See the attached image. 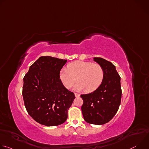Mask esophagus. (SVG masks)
Returning a JSON list of instances; mask_svg holds the SVG:
<instances>
[{
	"label": "esophagus",
	"instance_id": "34e87169",
	"mask_svg": "<svg viewBox=\"0 0 149 149\" xmlns=\"http://www.w3.org/2000/svg\"><path fill=\"white\" fill-rule=\"evenodd\" d=\"M75 96L76 97H79L80 96V95L79 94H78V93H75Z\"/></svg>",
	"mask_w": 149,
	"mask_h": 149
}]
</instances>
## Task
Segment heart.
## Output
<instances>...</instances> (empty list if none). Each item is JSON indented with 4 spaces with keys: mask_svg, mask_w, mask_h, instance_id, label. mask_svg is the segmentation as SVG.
<instances>
[{
    "mask_svg": "<svg viewBox=\"0 0 149 149\" xmlns=\"http://www.w3.org/2000/svg\"><path fill=\"white\" fill-rule=\"evenodd\" d=\"M61 82L67 89L74 86L77 91L86 90L87 93L95 91L100 87L104 78V71L97 63L91 62L78 61L68 65L67 68H62L59 73Z\"/></svg>",
    "mask_w": 149,
    "mask_h": 149,
    "instance_id": "1",
    "label": "heart"
}]
</instances>
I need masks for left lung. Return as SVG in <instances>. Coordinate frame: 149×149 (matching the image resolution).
Segmentation results:
<instances>
[{
  "instance_id": "1",
  "label": "left lung",
  "mask_w": 149,
  "mask_h": 149,
  "mask_svg": "<svg viewBox=\"0 0 149 149\" xmlns=\"http://www.w3.org/2000/svg\"><path fill=\"white\" fill-rule=\"evenodd\" d=\"M94 61L104 71V78L98 88L88 94H82L81 110L86 122L102 125L109 122L117 113L121 99L120 77L113 63L102 58Z\"/></svg>"
}]
</instances>
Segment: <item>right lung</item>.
I'll list each match as a JSON object with an SVG mask.
<instances>
[{
	"label": "right lung",
	"instance_id": "add662e5",
	"mask_svg": "<svg viewBox=\"0 0 149 149\" xmlns=\"http://www.w3.org/2000/svg\"><path fill=\"white\" fill-rule=\"evenodd\" d=\"M67 60L40 56L24 78L22 95L26 111L38 123L56 126L64 123L75 99L60 81L59 73Z\"/></svg>",
	"mask_w": 149,
	"mask_h": 149
}]
</instances>
